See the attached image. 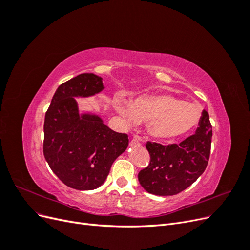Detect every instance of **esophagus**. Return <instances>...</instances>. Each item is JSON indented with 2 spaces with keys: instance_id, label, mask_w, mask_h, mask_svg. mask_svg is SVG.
<instances>
[{
  "instance_id": "34e87169",
  "label": "esophagus",
  "mask_w": 250,
  "mask_h": 250,
  "mask_svg": "<svg viewBox=\"0 0 250 250\" xmlns=\"http://www.w3.org/2000/svg\"><path fill=\"white\" fill-rule=\"evenodd\" d=\"M141 144V139L140 137H134L131 142H130V146H135V145H140Z\"/></svg>"
}]
</instances>
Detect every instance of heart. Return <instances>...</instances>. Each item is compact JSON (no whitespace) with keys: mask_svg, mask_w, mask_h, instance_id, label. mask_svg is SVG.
<instances>
[{"mask_svg":"<svg viewBox=\"0 0 250 250\" xmlns=\"http://www.w3.org/2000/svg\"><path fill=\"white\" fill-rule=\"evenodd\" d=\"M113 105L127 122L147 123L148 134L160 141L185 137L197 126L201 118L198 105L169 94L139 97L129 106L123 100L116 99Z\"/></svg>","mask_w":250,"mask_h":250,"instance_id":"b5f03b06","label":"heart"}]
</instances>
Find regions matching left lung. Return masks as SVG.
Masks as SVG:
<instances>
[{"instance_id": "8db88e82", "label": "left lung", "mask_w": 250, "mask_h": 250, "mask_svg": "<svg viewBox=\"0 0 250 250\" xmlns=\"http://www.w3.org/2000/svg\"><path fill=\"white\" fill-rule=\"evenodd\" d=\"M195 134L179 144L147 142L150 163L140 171L141 186L158 196H172L186 190L206 170L210 154L213 131L207 110L202 111Z\"/></svg>"}]
</instances>
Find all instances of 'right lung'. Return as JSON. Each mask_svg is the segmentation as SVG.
<instances>
[{"label":"right lung","mask_w":250,"mask_h":250,"mask_svg":"<svg viewBox=\"0 0 250 250\" xmlns=\"http://www.w3.org/2000/svg\"><path fill=\"white\" fill-rule=\"evenodd\" d=\"M103 88L101 77L80 74L58 86L44 116V158L55 175L75 190L99 188L128 146V135L111 130L100 117L79 115L74 97H89Z\"/></svg>","instance_id":"1"}]
</instances>
